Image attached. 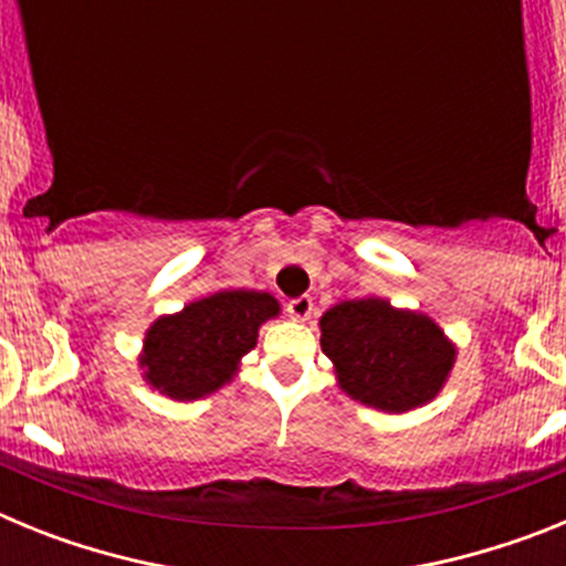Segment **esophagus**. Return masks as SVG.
Returning <instances> with one entry per match:
<instances>
[{
    "instance_id": "34e87169",
    "label": "esophagus",
    "mask_w": 566,
    "mask_h": 566,
    "mask_svg": "<svg viewBox=\"0 0 566 566\" xmlns=\"http://www.w3.org/2000/svg\"><path fill=\"white\" fill-rule=\"evenodd\" d=\"M289 314H292V319H300V323H303V319H308L312 317V312H314V300L308 297V294H303V297H294V300H289Z\"/></svg>"
}]
</instances>
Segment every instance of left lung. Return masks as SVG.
<instances>
[{"instance_id":"left-lung-1","label":"left lung","mask_w":566,"mask_h":566,"mask_svg":"<svg viewBox=\"0 0 566 566\" xmlns=\"http://www.w3.org/2000/svg\"><path fill=\"white\" fill-rule=\"evenodd\" d=\"M319 332L339 388L385 413L431 402L457 359V345L431 317L382 297L337 303L319 317Z\"/></svg>"}]
</instances>
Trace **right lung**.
<instances>
[{
  "instance_id": "obj_1",
  "label": "right lung",
  "mask_w": 566,
  "mask_h": 566,
  "mask_svg": "<svg viewBox=\"0 0 566 566\" xmlns=\"http://www.w3.org/2000/svg\"><path fill=\"white\" fill-rule=\"evenodd\" d=\"M280 303L266 292L227 289L195 300L184 312L158 317L144 337V379L169 399H201L232 382L258 328L277 317Z\"/></svg>"
}]
</instances>
